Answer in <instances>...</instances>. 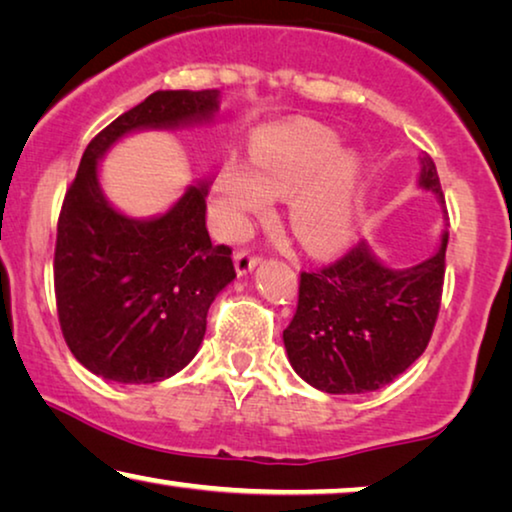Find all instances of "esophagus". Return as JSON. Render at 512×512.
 I'll return each mask as SVG.
<instances>
[{"label": "esophagus", "mask_w": 512, "mask_h": 512, "mask_svg": "<svg viewBox=\"0 0 512 512\" xmlns=\"http://www.w3.org/2000/svg\"><path fill=\"white\" fill-rule=\"evenodd\" d=\"M234 264H236V273H239V276H246L248 271H253L255 266L259 264V257L250 253V250L243 248V250H236V253H234Z\"/></svg>", "instance_id": "1"}]
</instances>
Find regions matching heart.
Masks as SVG:
<instances>
[{
	"mask_svg": "<svg viewBox=\"0 0 512 512\" xmlns=\"http://www.w3.org/2000/svg\"><path fill=\"white\" fill-rule=\"evenodd\" d=\"M220 223L243 234L264 216L276 195H292L289 223L305 246L331 250L349 239L358 213V165L335 137L315 124L264 133L253 147V165L227 158L213 181Z\"/></svg>",
	"mask_w": 512,
	"mask_h": 512,
	"instance_id": "b5f03b06",
	"label": "heart"
}]
</instances>
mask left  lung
<instances>
[{
	"label": "left lung",
	"instance_id": "obj_1",
	"mask_svg": "<svg viewBox=\"0 0 512 512\" xmlns=\"http://www.w3.org/2000/svg\"><path fill=\"white\" fill-rule=\"evenodd\" d=\"M418 183L444 204L430 154L421 158ZM446 246L444 230L430 259L395 271L356 243L333 264L303 271L296 315L282 333L296 375L333 395L377 391L400 377L425 352L437 324Z\"/></svg>",
	"mask_w": 512,
	"mask_h": 512
}]
</instances>
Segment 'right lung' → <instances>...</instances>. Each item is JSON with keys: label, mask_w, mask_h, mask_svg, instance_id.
<instances>
[{"label": "right lung", "mask_w": 512, "mask_h": 512, "mask_svg": "<svg viewBox=\"0 0 512 512\" xmlns=\"http://www.w3.org/2000/svg\"><path fill=\"white\" fill-rule=\"evenodd\" d=\"M218 89L156 91L105 126L82 154L57 223L55 299L73 356L119 384H154L193 361L207 312L236 271L211 243L207 186H190L163 216L133 220L110 207L96 163L121 135L209 119Z\"/></svg>", "instance_id": "1"}]
</instances>
